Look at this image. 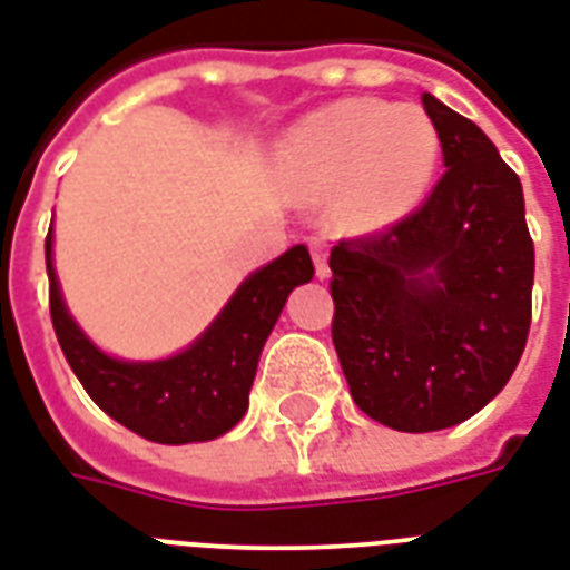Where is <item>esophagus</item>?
<instances>
[{
  "label": "esophagus",
  "mask_w": 570,
  "mask_h": 570,
  "mask_svg": "<svg viewBox=\"0 0 570 570\" xmlns=\"http://www.w3.org/2000/svg\"><path fill=\"white\" fill-rule=\"evenodd\" d=\"M308 249H312V258H315L317 279H326V276H330V267H326V246H324V240H317V237H312V240H308Z\"/></svg>",
  "instance_id": "obj_1"
}]
</instances>
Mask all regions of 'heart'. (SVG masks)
Segmentation results:
<instances>
[{"mask_svg": "<svg viewBox=\"0 0 570 570\" xmlns=\"http://www.w3.org/2000/svg\"><path fill=\"white\" fill-rule=\"evenodd\" d=\"M440 160V130L425 109L386 100H342L308 116L288 148L291 180L306 196L347 184L360 219H386L413 205Z\"/></svg>", "mask_w": 570, "mask_h": 570, "instance_id": "b5f03b06", "label": "heart"}]
</instances>
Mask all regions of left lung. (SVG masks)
I'll use <instances>...</instances> for the list:
<instances>
[{
	"mask_svg": "<svg viewBox=\"0 0 570 570\" xmlns=\"http://www.w3.org/2000/svg\"><path fill=\"white\" fill-rule=\"evenodd\" d=\"M443 178L383 232L330 253L333 345L356 407L428 434L475 416L509 383L532 321L535 246L523 187L470 118L422 95Z\"/></svg>",
	"mask_w": 570,
	"mask_h": 570,
	"instance_id": "8db88e82",
	"label": "left lung"
}]
</instances>
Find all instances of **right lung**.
<instances>
[{"label":"right lung","instance_id":"1","mask_svg":"<svg viewBox=\"0 0 570 570\" xmlns=\"http://www.w3.org/2000/svg\"><path fill=\"white\" fill-rule=\"evenodd\" d=\"M43 249L52 330L82 390L106 416L166 445L205 443L244 419L264 342L291 291L315 276L306 246H291L235 291L187 351L157 363H127L91 345L70 317L52 271V228Z\"/></svg>","mask_w":570,"mask_h":570}]
</instances>
